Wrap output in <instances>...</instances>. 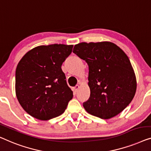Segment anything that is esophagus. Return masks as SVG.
I'll list each match as a JSON object with an SVG mask.
<instances>
[{"label":"esophagus","mask_w":151,"mask_h":151,"mask_svg":"<svg viewBox=\"0 0 151 151\" xmlns=\"http://www.w3.org/2000/svg\"><path fill=\"white\" fill-rule=\"evenodd\" d=\"M78 89H79V86L78 85H76V86L74 88V91H75V92H76L78 91Z\"/></svg>","instance_id":"obj_1"}]
</instances>
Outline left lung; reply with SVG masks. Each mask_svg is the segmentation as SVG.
Segmentation results:
<instances>
[{
	"label": "left lung",
	"mask_w": 151,
	"mask_h": 151,
	"mask_svg": "<svg viewBox=\"0 0 151 151\" xmlns=\"http://www.w3.org/2000/svg\"><path fill=\"white\" fill-rule=\"evenodd\" d=\"M73 52L89 66L90 96L83 103L88 113L109 119L129 105L137 88L136 77L129 57L111 42H81Z\"/></svg>",
	"instance_id": "left-lung-1"
}]
</instances>
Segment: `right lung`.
<instances>
[{
  "mask_svg": "<svg viewBox=\"0 0 151 151\" xmlns=\"http://www.w3.org/2000/svg\"><path fill=\"white\" fill-rule=\"evenodd\" d=\"M73 45L39 46L27 52L16 70V94L27 113L48 120L65 111L73 92L68 86L61 65Z\"/></svg>",
  "mask_w": 151,
  "mask_h": 151,
  "instance_id": "1",
  "label": "right lung"
}]
</instances>
